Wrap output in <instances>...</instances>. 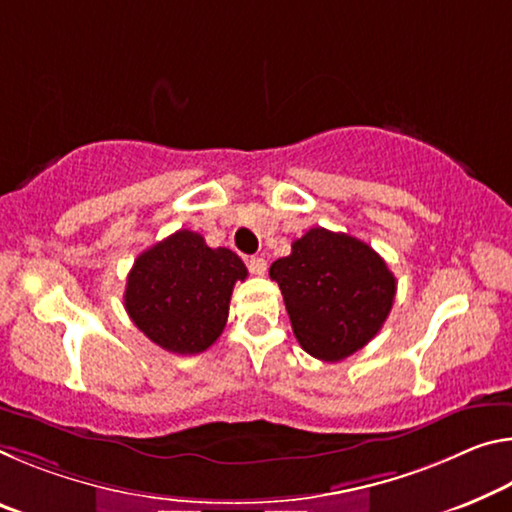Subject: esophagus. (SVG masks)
Returning <instances> with one entry per match:
<instances>
[{
    "label": "esophagus",
    "mask_w": 512,
    "mask_h": 512,
    "mask_svg": "<svg viewBox=\"0 0 512 512\" xmlns=\"http://www.w3.org/2000/svg\"><path fill=\"white\" fill-rule=\"evenodd\" d=\"M248 269L253 275H264L266 273V259L264 257H250Z\"/></svg>",
    "instance_id": "1"
}]
</instances>
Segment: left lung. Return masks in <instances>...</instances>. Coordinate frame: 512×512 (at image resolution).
I'll list each match as a JSON object with an SVG mask.
<instances>
[{"instance_id": "left-lung-1", "label": "left lung", "mask_w": 512, "mask_h": 512, "mask_svg": "<svg viewBox=\"0 0 512 512\" xmlns=\"http://www.w3.org/2000/svg\"><path fill=\"white\" fill-rule=\"evenodd\" d=\"M285 298L298 344L316 360L339 362L383 328L396 278L367 243L312 227L269 269Z\"/></svg>"}]
</instances>
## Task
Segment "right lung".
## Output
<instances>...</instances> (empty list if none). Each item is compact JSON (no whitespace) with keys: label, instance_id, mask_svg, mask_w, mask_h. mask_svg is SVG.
I'll list each match as a JSON object with an SVG mask.
<instances>
[{"label":"right lung","instance_id":"1","mask_svg":"<svg viewBox=\"0 0 512 512\" xmlns=\"http://www.w3.org/2000/svg\"><path fill=\"white\" fill-rule=\"evenodd\" d=\"M246 275L230 248H209L198 232L177 230L136 257L125 310L164 351L196 355L221 337L234 282Z\"/></svg>","mask_w":512,"mask_h":512}]
</instances>
